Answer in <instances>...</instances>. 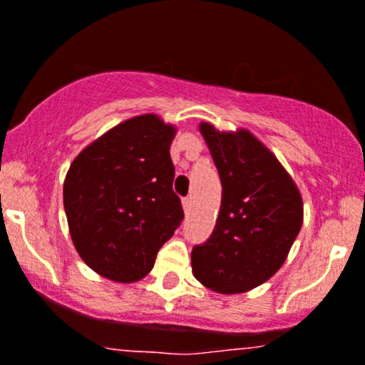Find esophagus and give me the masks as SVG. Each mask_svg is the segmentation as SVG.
I'll use <instances>...</instances> for the list:
<instances>
[{
	"label": "esophagus",
	"mask_w": 365,
	"mask_h": 365,
	"mask_svg": "<svg viewBox=\"0 0 365 365\" xmlns=\"http://www.w3.org/2000/svg\"><path fill=\"white\" fill-rule=\"evenodd\" d=\"M182 202H183V212L189 215L190 208H192V197H185Z\"/></svg>",
	"instance_id": "obj_1"
}]
</instances>
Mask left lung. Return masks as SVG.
Segmentation results:
<instances>
[{
    "instance_id": "left-lung-1",
    "label": "left lung",
    "mask_w": 365,
    "mask_h": 365,
    "mask_svg": "<svg viewBox=\"0 0 365 365\" xmlns=\"http://www.w3.org/2000/svg\"><path fill=\"white\" fill-rule=\"evenodd\" d=\"M222 182L217 225L192 248V273L206 289L240 294L262 285L285 262L302 225V197L274 153L247 129L199 125Z\"/></svg>"
}]
</instances>
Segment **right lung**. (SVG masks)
I'll use <instances>...</instances> for the list:
<instances>
[{
    "label": "right lung",
    "instance_id": "add662e5",
    "mask_svg": "<svg viewBox=\"0 0 365 365\" xmlns=\"http://www.w3.org/2000/svg\"><path fill=\"white\" fill-rule=\"evenodd\" d=\"M176 128L153 113L120 122L73 160L64 212L76 252L105 278L133 283L152 271L183 210L173 192Z\"/></svg>",
    "mask_w": 365,
    "mask_h": 365
}]
</instances>
